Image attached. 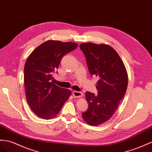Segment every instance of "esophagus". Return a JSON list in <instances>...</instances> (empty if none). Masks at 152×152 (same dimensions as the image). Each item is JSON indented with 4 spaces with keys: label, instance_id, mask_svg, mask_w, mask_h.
<instances>
[{
    "label": "esophagus",
    "instance_id": "esophagus-1",
    "mask_svg": "<svg viewBox=\"0 0 152 152\" xmlns=\"http://www.w3.org/2000/svg\"><path fill=\"white\" fill-rule=\"evenodd\" d=\"M72 95L75 98H80V97L83 96V93L79 91H73Z\"/></svg>",
    "mask_w": 152,
    "mask_h": 152
}]
</instances>
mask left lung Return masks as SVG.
Masks as SVG:
<instances>
[{"label":"left lung","mask_w":152,"mask_h":152,"mask_svg":"<svg viewBox=\"0 0 152 152\" xmlns=\"http://www.w3.org/2000/svg\"><path fill=\"white\" fill-rule=\"evenodd\" d=\"M86 58L89 72L96 76L98 94L85 93L88 109L82 118L88 124L98 126L110 119L125 94L128 75L123 61L112 47L85 43L80 45Z\"/></svg>","instance_id":"8db88e82"}]
</instances>
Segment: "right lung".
I'll list each match as a JSON object with an SVG mask.
<instances>
[{
	"label": "right lung",
	"mask_w": 152,
	"mask_h": 152,
	"mask_svg": "<svg viewBox=\"0 0 152 152\" xmlns=\"http://www.w3.org/2000/svg\"><path fill=\"white\" fill-rule=\"evenodd\" d=\"M77 47L74 42L48 40L27 59L24 72L26 99L31 109L40 118H54L71 96V91L57 86L52 80L61 58Z\"/></svg>",
	"instance_id": "add662e5"
}]
</instances>
